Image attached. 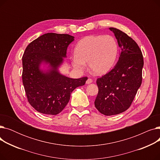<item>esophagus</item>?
I'll return each mask as SVG.
<instances>
[{
    "label": "esophagus",
    "mask_w": 160,
    "mask_h": 160,
    "mask_svg": "<svg viewBox=\"0 0 160 160\" xmlns=\"http://www.w3.org/2000/svg\"><path fill=\"white\" fill-rule=\"evenodd\" d=\"M92 82H93V80L91 79V78H88V79L87 80V81H86V83H87V84H89V83H92Z\"/></svg>",
    "instance_id": "34e87169"
}]
</instances>
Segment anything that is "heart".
Returning a JSON list of instances; mask_svg holds the SVG:
<instances>
[{"instance_id":"1","label":"heart","mask_w":160,"mask_h":160,"mask_svg":"<svg viewBox=\"0 0 160 160\" xmlns=\"http://www.w3.org/2000/svg\"><path fill=\"white\" fill-rule=\"evenodd\" d=\"M117 54L118 45L112 36H87L76 45L72 65L75 69L83 70L88 62L92 72L102 74L112 68Z\"/></svg>"}]
</instances>
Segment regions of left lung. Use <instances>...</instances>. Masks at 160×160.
<instances>
[{
	"label": "left lung",
	"instance_id": "left-lung-1",
	"mask_svg": "<svg viewBox=\"0 0 160 160\" xmlns=\"http://www.w3.org/2000/svg\"><path fill=\"white\" fill-rule=\"evenodd\" d=\"M110 30L121 48L120 56L113 69L97 78L98 92L95 100L98 112L108 116L119 114L129 108L141 85L144 64L136 42L119 29Z\"/></svg>",
	"mask_w": 160,
	"mask_h": 160
}]
</instances>
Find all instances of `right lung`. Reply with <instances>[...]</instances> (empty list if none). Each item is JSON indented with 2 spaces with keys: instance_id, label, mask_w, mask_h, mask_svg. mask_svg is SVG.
<instances>
[{
  "instance_id": "add662e5",
  "label": "right lung",
  "mask_w": 160,
  "mask_h": 160,
  "mask_svg": "<svg viewBox=\"0 0 160 160\" xmlns=\"http://www.w3.org/2000/svg\"><path fill=\"white\" fill-rule=\"evenodd\" d=\"M74 41L69 34L47 33L33 40L23 54L22 79L30 104L39 113L57 115L69 102L72 91L86 83L88 77L74 79L62 75L58 67ZM42 62L49 69H40Z\"/></svg>"
}]
</instances>
